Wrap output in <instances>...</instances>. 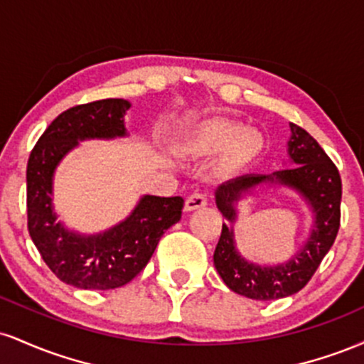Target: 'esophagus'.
Segmentation results:
<instances>
[{
    "mask_svg": "<svg viewBox=\"0 0 364 364\" xmlns=\"http://www.w3.org/2000/svg\"><path fill=\"white\" fill-rule=\"evenodd\" d=\"M207 203H208L207 195H203V193H193V195H190V196H188V198H186V202H185V210H186V212L196 210V208L205 207Z\"/></svg>",
    "mask_w": 364,
    "mask_h": 364,
    "instance_id": "34e87169",
    "label": "esophagus"
}]
</instances>
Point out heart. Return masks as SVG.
Instances as JSON below:
<instances>
[{
	"mask_svg": "<svg viewBox=\"0 0 364 364\" xmlns=\"http://www.w3.org/2000/svg\"><path fill=\"white\" fill-rule=\"evenodd\" d=\"M188 157L207 159L220 154L219 168L225 174H236L248 168L262 154V135L243 128L231 119L210 118L202 121L183 139Z\"/></svg>",
	"mask_w": 364,
	"mask_h": 364,
	"instance_id": "heart-1",
	"label": "heart"
}]
</instances>
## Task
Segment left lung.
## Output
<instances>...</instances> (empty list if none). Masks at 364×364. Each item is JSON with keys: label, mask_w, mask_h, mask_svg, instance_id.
<instances>
[{"label": "left lung", "mask_w": 364, "mask_h": 364, "mask_svg": "<svg viewBox=\"0 0 364 364\" xmlns=\"http://www.w3.org/2000/svg\"><path fill=\"white\" fill-rule=\"evenodd\" d=\"M289 127L287 156L291 168L272 174H245L215 190V205L224 224L214 252V265L229 289L258 301L281 299L301 291L336 241L341 224L339 171L310 133L292 123ZM274 186L287 187L301 196L311 208L314 224L307 241L289 261L262 266L245 259L235 248L237 203L255 191Z\"/></svg>", "instance_id": "obj_1"}]
</instances>
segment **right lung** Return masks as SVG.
<instances>
[{
	"label": "right lung",
	"instance_id": "1",
	"mask_svg": "<svg viewBox=\"0 0 364 364\" xmlns=\"http://www.w3.org/2000/svg\"><path fill=\"white\" fill-rule=\"evenodd\" d=\"M129 107L124 99L70 107L46 128L28 157V235L51 272L78 289L107 291L128 284L145 269L161 236L181 219V196L144 195L127 219L95 235L58 220L53 183L60 162L83 140L128 136L124 114Z\"/></svg>",
	"mask_w": 364,
	"mask_h": 364
}]
</instances>
